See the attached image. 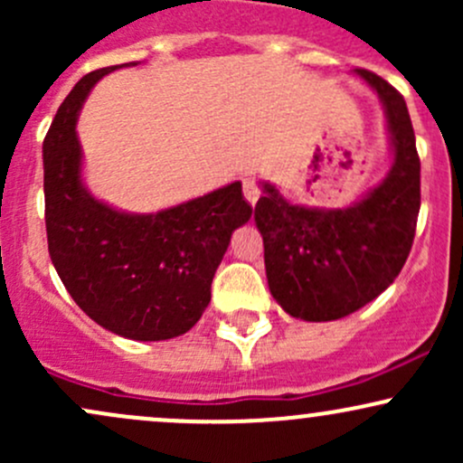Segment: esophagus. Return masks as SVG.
<instances>
[{
    "mask_svg": "<svg viewBox=\"0 0 463 463\" xmlns=\"http://www.w3.org/2000/svg\"><path fill=\"white\" fill-rule=\"evenodd\" d=\"M243 195H246V200L250 204H257L259 195H261V187H259V183L254 178H243Z\"/></svg>",
    "mask_w": 463,
    "mask_h": 463,
    "instance_id": "1",
    "label": "esophagus"
}]
</instances>
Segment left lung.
I'll return each mask as SVG.
<instances>
[{
  "label": "left lung",
  "instance_id": "1",
  "mask_svg": "<svg viewBox=\"0 0 463 463\" xmlns=\"http://www.w3.org/2000/svg\"><path fill=\"white\" fill-rule=\"evenodd\" d=\"M357 73L385 106L394 146L390 176L348 209L291 204L272 184L254 206L269 291L289 316L307 322L339 320L383 294L416 235L420 156L407 104L381 76L368 69Z\"/></svg>",
  "mask_w": 463,
  "mask_h": 463
}]
</instances>
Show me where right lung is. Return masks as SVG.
Listing matches in <instances>:
<instances>
[{"label": "right lung", "mask_w": 463, "mask_h": 463, "mask_svg": "<svg viewBox=\"0 0 463 463\" xmlns=\"http://www.w3.org/2000/svg\"><path fill=\"white\" fill-rule=\"evenodd\" d=\"M115 67L87 73L67 95L43 141L47 248L62 285L99 326L158 342L187 333L211 300V283L235 228L252 206L232 183L154 215L102 204L80 180L78 110Z\"/></svg>", "instance_id": "add662e5"}]
</instances>
